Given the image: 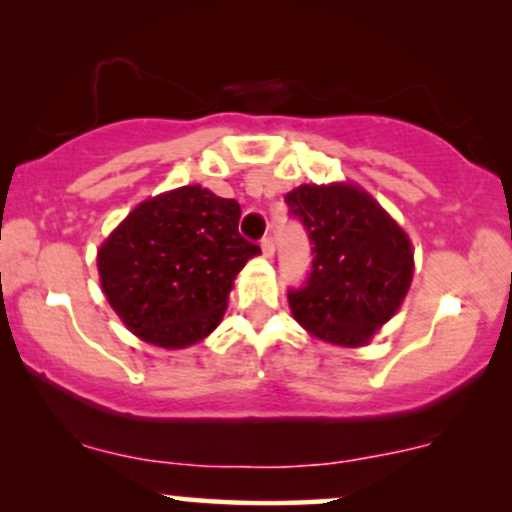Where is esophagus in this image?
<instances>
[{
    "label": "esophagus",
    "instance_id": "esophagus-1",
    "mask_svg": "<svg viewBox=\"0 0 512 512\" xmlns=\"http://www.w3.org/2000/svg\"><path fill=\"white\" fill-rule=\"evenodd\" d=\"M260 248H262L264 255H267V257H272V252H274V238L269 236V233H267V236H264V238L260 240Z\"/></svg>",
    "mask_w": 512,
    "mask_h": 512
}]
</instances>
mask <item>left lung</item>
<instances>
[{
	"instance_id": "obj_1",
	"label": "left lung",
	"mask_w": 512,
	"mask_h": 512,
	"mask_svg": "<svg viewBox=\"0 0 512 512\" xmlns=\"http://www.w3.org/2000/svg\"><path fill=\"white\" fill-rule=\"evenodd\" d=\"M284 202L313 245L308 276L289 289L293 317L325 342L366 344L409 291L407 233L351 185H301Z\"/></svg>"
}]
</instances>
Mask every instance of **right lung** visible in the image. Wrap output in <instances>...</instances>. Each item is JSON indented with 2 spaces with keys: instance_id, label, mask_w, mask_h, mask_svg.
I'll return each instance as SVG.
<instances>
[{
  "instance_id": "add662e5",
  "label": "right lung",
  "mask_w": 512,
  "mask_h": 512,
  "mask_svg": "<svg viewBox=\"0 0 512 512\" xmlns=\"http://www.w3.org/2000/svg\"><path fill=\"white\" fill-rule=\"evenodd\" d=\"M238 221L236 199L199 185L139 204L98 250L103 293L129 330L166 349L207 337L236 274L260 252Z\"/></svg>"
}]
</instances>
